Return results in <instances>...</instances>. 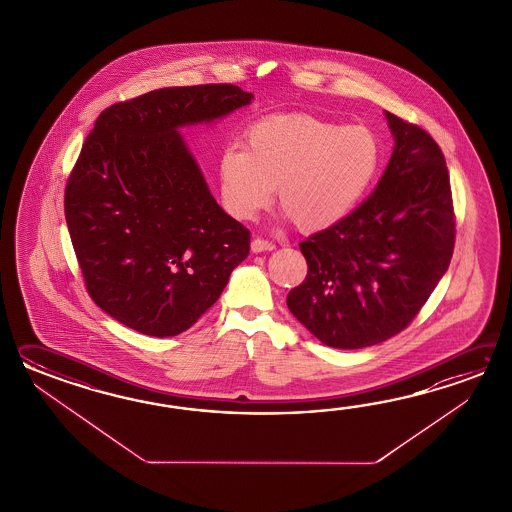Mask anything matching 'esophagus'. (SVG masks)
<instances>
[{"instance_id":"1","label":"esophagus","mask_w":512,"mask_h":512,"mask_svg":"<svg viewBox=\"0 0 512 512\" xmlns=\"http://www.w3.org/2000/svg\"><path fill=\"white\" fill-rule=\"evenodd\" d=\"M274 249V243L267 240H261V238H254L251 243L252 252H267Z\"/></svg>"}]
</instances>
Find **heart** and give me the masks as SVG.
Instances as JSON below:
<instances>
[{
    "instance_id": "b5f03b06",
    "label": "heart",
    "mask_w": 512,
    "mask_h": 512,
    "mask_svg": "<svg viewBox=\"0 0 512 512\" xmlns=\"http://www.w3.org/2000/svg\"><path fill=\"white\" fill-rule=\"evenodd\" d=\"M382 166V144L366 126H344L311 113H271L243 131V148L218 161L223 205L252 219L278 203L305 232L335 227L370 194Z\"/></svg>"
}]
</instances>
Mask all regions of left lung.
Here are the masks:
<instances>
[{
  "label": "left lung",
  "instance_id": "obj_1",
  "mask_svg": "<svg viewBox=\"0 0 512 512\" xmlns=\"http://www.w3.org/2000/svg\"><path fill=\"white\" fill-rule=\"evenodd\" d=\"M392 159L335 227L300 243L304 282L287 307L322 344L360 349L401 333L443 278L456 243L445 155L423 128L384 111Z\"/></svg>",
  "mask_w": 512,
  "mask_h": 512
}]
</instances>
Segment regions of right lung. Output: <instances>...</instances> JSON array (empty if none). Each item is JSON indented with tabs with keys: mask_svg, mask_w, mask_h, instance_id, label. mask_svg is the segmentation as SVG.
Listing matches in <instances>:
<instances>
[{
	"mask_svg": "<svg viewBox=\"0 0 512 512\" xmlns=\"http://www.w3.org/2000/svg\"><path fill=\"white\" fill-rule=\"evenodd\" d=\"M252 98L232 84L164 87L98 115L64 207L87 293L120 324L183 333L249 256L251 232L216 203L177 130Z\"/></svg>",
	"mask_w": 512,
	"mask_h": 512,
	"instance_id": "add662e5",
	"label": "right lung"
}]
</instances>
